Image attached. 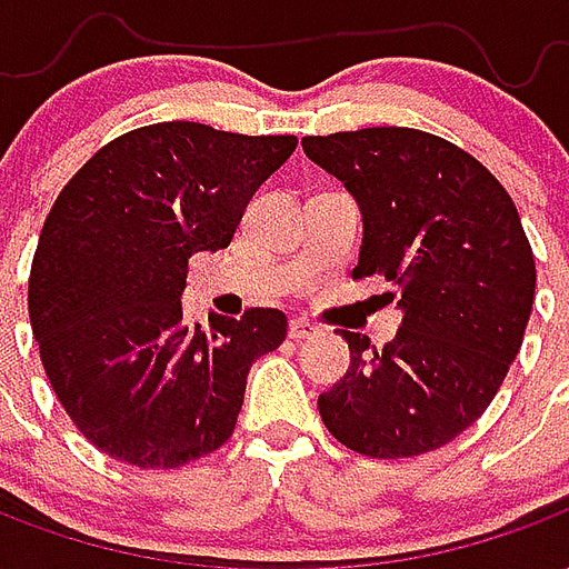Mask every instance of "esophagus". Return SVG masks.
I'll return each instance as SVG.
<instances>
[{"label":"esophagus","mask_w":569,"mask_h":569,"mask_svg":"<svg viewBox=\"0 0 569 569\" xmlns=\"http://www.w3.org/2000/svg\"><path fill=\"white\" fill-rule=\"evenodd\" d=\"M313 335H320V326H313V322L308 320L289 322V338H292V341H305V338H313Z\"/></svg>","instance_id":"esophagus-1"}]
</instances>
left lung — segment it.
<instances>
[{
  "mask_svg": "<svg viewBox=\"0 0 569 569\" xmlns=\"http://www.w3.org/2000/svg\"><path fill=\"white\" fill-rule=\"evenodd\" d=\"M362 212L353 277L393 283L402 326L390 345L341 332L350 369L320 418L350 451L396 460L472 427L521 350L537 264L509 191L453 142L411 128L305 137Z\"/></svg>",
  "mask_w": 569,
  "mask_h": 569,
  "instance_id": "1",
  "label": "left lung"
}]
</instances>
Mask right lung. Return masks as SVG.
<instances>
[{"label":"right lung","instance_id":"add662e5","mask_svg":"<svg viewBox=\"0 0 569 569\" xmlns=\"http://www.w3.org/2000/svg\"><path fill=\"white\" fill-rule=\"evenodd\" d=\"M296 137L161 121L106 142L57 194L30 271V322L60 406L121 463L176 469L234 432L249 366L286 313L182 320L194 252L224 249Z\"/></svg>","mask_w":569,"mask_h":569}]
</instances>
